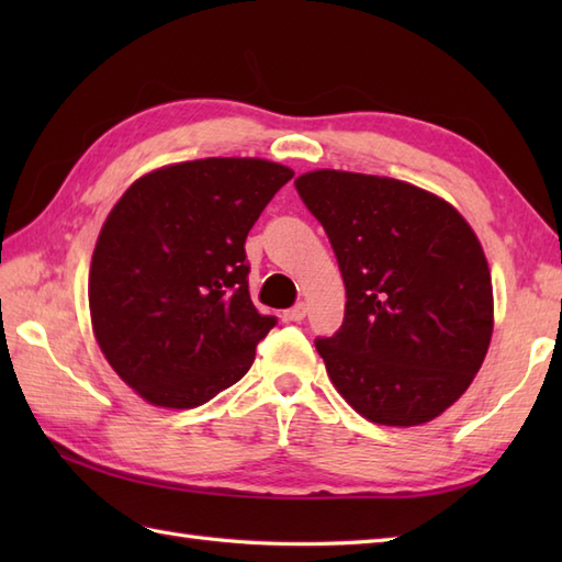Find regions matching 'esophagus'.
Segmentation results:
<instances>
[{"mask_svg":"<svg viewBox=\"0 0 562 562\" xmlns=\"http://www.w3.org/2000/svg\"><path fill=\"white\" fill-rule=\"evenodd\" d=\"M306 312H308L306 304L300 302V304H294L292 308H288V312L282 314V318H284V321H302V318L306 316Z\"/></svg>","mask_w":562,"mask_h":562,"instance_id":"obj_1","label":"esophagus"}]
</instances>
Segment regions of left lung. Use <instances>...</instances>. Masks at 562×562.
Listing matches in <instances>:
<instances>
[{"mask_svg": "<svg viewBox=\"0 0 562 562\" xmlns=\"http://www.w3.org/2000/svg\"><path fill=\"white\" fill-rule=\"evenodd\" d=\"M294 186L348 296L336 336L316 338L333 386L372 423L435 420L471 386L493 336L479 236L447 200L396 178L321 169Z\"/></svg>", "mask_w": 562, "mask_h": 562, "instance_id": "8db88e82", "label": "left lung"}]
</instances>
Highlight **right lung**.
<instances>
[{"label":"right lung","mask_w":562,"mask_h":562,"mask_svg":"<svg viewBox=\"0 0 562 562\" xmlns=\"http://www.w3.org/2000/svg\"><path fill=\"white\" fill-rule=\"evenodd\" d=\"M294 176L266 159H198L137 178L89 270L93 336L130 389L195 408L229 389L278 324L248 294L246 236Z\"/></svg>","instance_id":"right-lung-1"}]
</instances>
